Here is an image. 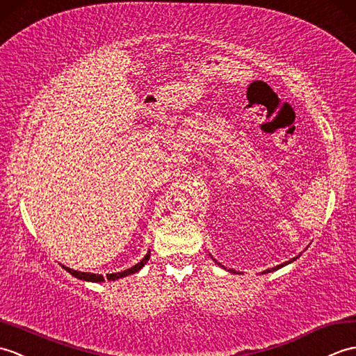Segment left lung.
I'll return each mask as SVG.
<instances>
[{
    "label": "left lung",
    "mask_w": 356,
    "mask_h": 356,
    "mask_svg": "<svg viewBox=\"0 0 356 356\" xmlns=\"http://www.w3.org/2000/svg\"><path fill=\"white\" fill-rule=\"evenodd\" d=\"M297 257H300V254L297 256ZM297 257H294V259H291V260H288V262H285V264H282V265H277V266H274V268H271V270H265V271H262V274H268V273H273V271H277V270H280V268L282 266H285V265H288V264H292V262H294V260H297ZM213 259V257H211ZM213 260H215V259H213ZM215 262H216V260H215ZM220 268H224V270H227V268L224 266V265H220L219 262H216ZM227 271H230V273H233V274H241V273H238V271H234V270H227Z\"/></svg>",
    "instance_id": "8db88e82"
}]
</instances>
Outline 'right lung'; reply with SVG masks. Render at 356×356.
I'll return each mask as SVG.
<instances>
[{"instance_id": "1", "label": "right lung", "mask_w": 356, "mask_h": 356, "mask_svg": "<svg viewBox=\"0 0 356 356\" xmlns=\"http://www.w3.org/2000/svg\"><path fill=\"white\" fill-rule=\"evenodd\" d=\"M149 257H151V251H147V254H146L143 259H141L137 265H134V266L128 268V270L120 271V273L106 274V279H108V280H118V279H122V277H126V275H131V274H136V273H138V271L141 270V268H143V266L147 264ZM62 268H64L65 271H68L71 275H74L76 279L86 280V282H94V283H96V282H105V277H104V275H102V274H92V273L74 271V270H71V268L64 266V265H62Z\"/></svg>"}]
</instances>
